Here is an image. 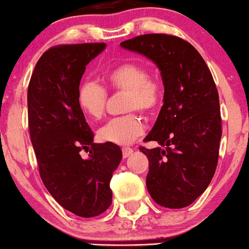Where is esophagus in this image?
Listing matches in <instances>:
<instances>
[{"label": "esophagus", "instance_id": "esophagus-1", "mask_svg": "<svg viewBox=\"0 0 249 249\" xmlns=\"http://www.w3.org/2000/svg\"><path fill=\"white\" fill-rule=\"evenodd\" d=\"M132 153L133 149L129 148V147H124V148H122V156H124V158H128Z\"/></svg>", "mask_w": 249, "mask_h": 249}]
</instances>
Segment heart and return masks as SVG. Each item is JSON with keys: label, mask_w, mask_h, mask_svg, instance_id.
<instances>
[{"label": "heart", "mask_w": 249, "mask_h": 249, "mask_svg": "<svg viewBox=\"0 0 249 249\" xmlns=\"http://www.w3.org/2000/svg\"><path fill=\"white\" fill-rule=\"evenodd\" d=\"M107 85L115 92H125V111H141L149 116L157 110L162 98V84L159 78L148 76L143 65L134 61L119 64L106 74ZM79 107L93 120L106 114L108 92L95 82H85L77 93ZM145 125L135 113L115 117L98 130V138L114 145H129L142 135Z\"/></svg>", "instance_id": "obj_1"}]
</instances>
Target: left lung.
Listing matches in <instances>:
<instances>
[{
	"label": "left lung",
	"instance_id": "1",
	"mask_svg": "<svg viewBox=\"0 0 249 249\" xmlns=\"http://www.w3.org/2000/svg\"><path fill=\"white\" fill-rule=\"evenodd\" d=\"M146 55L161 71L164 104L140 147L148 158L146 185L154 202L180 209L199 197L215 175L222 136L217 88L198 51L170 34H143L121 42Z\"/></svg>",
	"mask_w": 249,
	"mask_h": 249
}]
</instances>
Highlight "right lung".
Masks as SVG:
<instances>
[{
    "instance_id": "1",
    "label": "right lung",
    "mask_w": 249,
    "mask_h": 249,
    "mask_svg": "<svg viewBox=\"0 0 249 249\" xmlns=\"http://www.w3.org/2000/svg\"><path fill=\"white\" fill-rule=\"evenodd\" d=\"M104 42L58 45L40 57L28 84V127L42 183L64 208L95 217L111 204L110 179L122 159L114 143H93L77 93L85 66ZM82 150L89 152L88 158Z\"/></svg>"
}]
</instances>
